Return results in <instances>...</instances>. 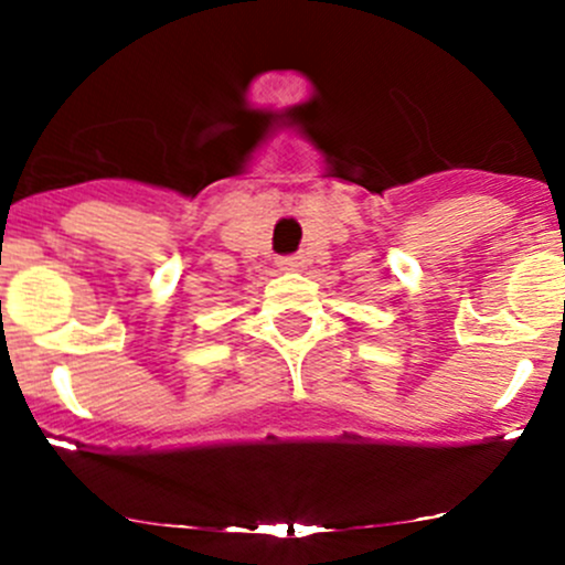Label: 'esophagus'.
Here are the masks:
<instances>
[{
	"mask_svg": "<svg viewBox=\"0 0 565 565\" xmlns=\"http://www.w3.org/2000/svg\"><path fill=\"white\" fill-rule=\"evenodd\" d=\"M278 267H281V270H298V267H303V256H281V259H278Z\"/></svg>",
	"mask_w": 565,
	"mask_h": 565,
	"instance_id": "1",
	"label": "esophagus"
}]
</instances>
